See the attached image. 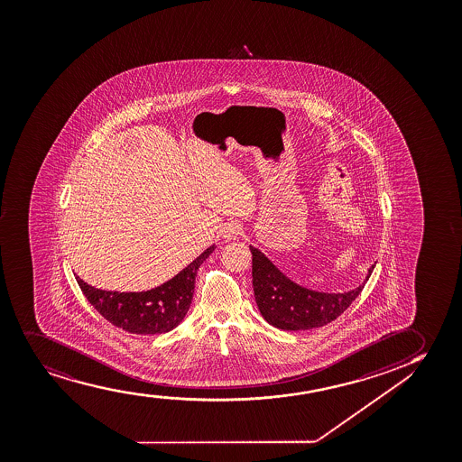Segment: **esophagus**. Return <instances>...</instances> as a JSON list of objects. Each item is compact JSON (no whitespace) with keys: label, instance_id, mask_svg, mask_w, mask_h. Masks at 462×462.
<instances>
[{"label":"esophagus","instance_id":"1","mask_svg":"<svg viewBox=\"0 0 462 462\" xmlns=\"http://www.w3.org/2000/svg\"><path fill=\"white\" fill-rule=\"evenodd\" d=\"M239 232H241L239 224L235 223V221H230V223L226 224L223 230H221V236H223L224 241H235V239L238 238Z\"/></svg>","mask_w":462,"mask_h":462}]
</instances>
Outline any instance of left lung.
<instances>
[{
    "mask_svg": "<svg viewBox=\"0 0 462 462\" xmlns=\"http://www.w3.org/2000/svg\"><path fill=\"white\" fill-rule=\"evenodd\" d=\"M249 247L256 305L264 320L280 330H311L337 319L359 296L375 268H369L365 282L355 290L324 292L292 282L260 249Z\"/></svg>",
    "mask_w": 462,
    "mask_h": 462,
    "instance_id": "1",
    "label": "left lung"
}]
</instances>
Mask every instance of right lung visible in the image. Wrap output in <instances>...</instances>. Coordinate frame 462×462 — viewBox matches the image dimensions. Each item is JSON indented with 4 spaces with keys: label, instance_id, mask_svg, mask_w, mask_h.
I'll use <instances>...</instances> for the list:
<instances>
[{
    "label": "right lung",
    "instance_id": "obj_1",
    "mask_svg": "<svg viewBox=\"0 0 462 462\" xmlns=\"http://www.w3.org/2000/svg\"><path fill=\"white\" fill-rule=\"evenodd\" d=\"M215 247L217 245H210L163 285L142 292L97 290L80 277H76V280L87 300L115 327L135 335L168 333L176 328L189 313L196 273Z\"/></svg>",
    "mask_w": 462,
    "mask_h": 462
}]
</instances>
